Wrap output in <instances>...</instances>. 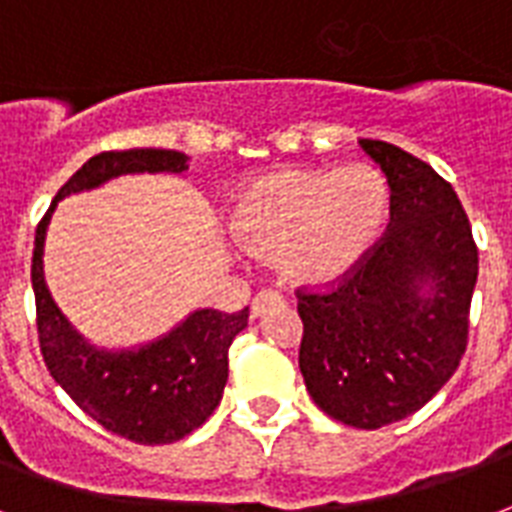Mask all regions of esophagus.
Listing matches in <instances>:
<instances>
[{"mask_svg": "<svg viewBox=\"0 0 512 512\" xmlns=\"http://www.w3.org/2000/svg\"><path fill=\"white\" fill-rule=\"evenodd\" d=\"M282 292L276 290H260L255 295V300H252V317H263L265 311L271 306H279L282 303Z\"/></svg>", "mask_w": 512, "mask_h": 512, "instance_id": "esophagus-1", "label": "esophagus"}]
</instances>
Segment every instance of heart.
Returning a JSON list of instances; mask_svg holds the SVG:
<instances>
[{
    "mask_svg": "<svg viewBox=\"0 0 512 512\" xmlns=\"http://www.w3.org/2000/svg\"><path fill=\"white\" fill-rule=\"evenodd\" d=\"M389 204L384 174L368 163L273 171L236 195L230 233L295 282H338L378 244Z\"/></svg>",
    "mask_w": 512,
    "mask_h": 512,
    "instance_id": "b5f03b06",
    "label": "heart"
}]
</instances>
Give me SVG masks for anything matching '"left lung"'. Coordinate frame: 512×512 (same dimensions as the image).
<instances>
[{"mask_svg":"<svg viewBox=\"0 0 512 512\" xmlns=\"http://www.w3.org/2000/svg\"><path fill=\"white\" fill-rule=\"evenodd\" d=\"M392 187L389 225L338 282L298 287L300 373L335 421L378 429L411 416L459 368L478 247L454 187L429 163L360 139Z\"/></svg>","mask_w":512,"mask_h":512,"instance_id":"obj_1","label":"left lung"}]
</instances>
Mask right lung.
I'll return each mask as SVG.
<instances>
[{
    "label": "right lung",
    "instance_id": "add662e5",
    "mask_svg": "<svg viewBox=\"0 0 512 512\" xmlns=\"http://www.w3.org/2000/svg\"><path fill=\"white\" fill-rule=\"evenodd\" d=\"M185 169L187 155L177 150L134 147L99 152L58 190L34 236L31 287L37 300L39 351L50 376L93 421L142 446L174 443L212 416L228 381L230 343L247 327L249 308L236 314L201 308L166 338L142 349H93L74 333L50 298L42 273V247L50 214L66 195L99 187L120 174H179Z\"/></svg>",
    "mask_w": 512,
    "mask_h": 512
}]
</instances>
